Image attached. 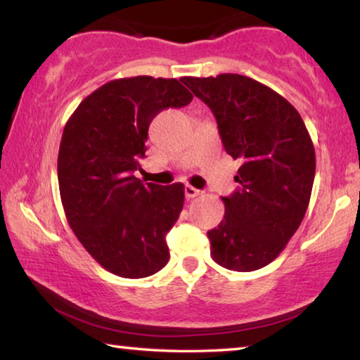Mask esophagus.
<instances>
[{"mask_svg":"<svg viewBox=\"0 0 360 360\" xmlns=\"http://www.w3.org/2000/svg\"><path fill=\"white\" fill-rule=\"evenodd\" d=\"M199 195H201V191L196 190L195 186H191V185H186V186H185V196H186L188 199H193V198H196V196H199Z\"/></svg>","mask_w":360,"mask_h":360,"instance_id":"34e87169","label":"esophagus"}]
</instances>
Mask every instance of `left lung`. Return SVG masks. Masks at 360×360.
<instances>
[{
  "label": "left lung",
  "instance_id": "left-lung-1",
  "mask_svg": "<svg viewBox=\"0 0 360 360\" xmlns=\"http://www.w3.org/2000/svg\"><path fill=\"white\" fill-rule=\"evenodd\" d=\"M217 119L225 151L240 159V188L225 204L224 220L207 231L215 262L252 272L275 261L300 229L311 199L315 149L290 101L240 74L184 77Z\"/></svg>",
  "mask_w": 360,
  "mask_h": 360
}]
</instances>
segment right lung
<instances>
[{
    "mask_svg": "<svg viewBox=\"0 0 360 360\" xmlns=\"http://www.w3.org/2000/svg\"><path fill=\"white\" fill-rule=\"evenodd\" d=\"M191 99L176 79H115L88 95L64 127L58 180L65 219L110 274L143 278L169 262L164 236L184 209L185 186L145 185L134 172L151 120Z\"/></svg>",
    "mask_w": 360,
    "mask_h": 360,
    "instance_id": "add662e5",
    "label": "right lung"
}]
</instances>
